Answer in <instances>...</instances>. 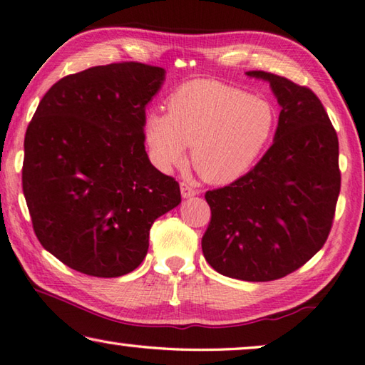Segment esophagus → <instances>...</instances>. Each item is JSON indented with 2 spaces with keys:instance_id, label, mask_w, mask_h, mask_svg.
<instances>
[{
  "instance_id": "obj_1",
  "label": "esophagus",
  "mask_w": 365,
  "mask_h": 365,
  "mask_svg": "<svg viewBox=\"0 0 365 365\" xmlns=\"http://www.w3.org/2000/svg\"><path fill=\"white\" fill-rule=\"evenodd\" d=\"M181 195H182L184 198H192V197L197 195V190H195L194 187H190L189 184L181 182Z\"/></svg>"
}]
</instances>
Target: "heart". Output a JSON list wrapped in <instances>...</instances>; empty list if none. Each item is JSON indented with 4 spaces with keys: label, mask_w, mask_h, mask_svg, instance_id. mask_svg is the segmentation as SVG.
<instances>
[{
    "label": "heart",
    "mask_w": 365,
    "mask_h": 365,
    "mask_svg": "<svg viewBox=\"0 0 365 365\" xmlns=\"http://www.w3.org/2000/svg\"><path fill=\"white\" fill-rule=\"evenodd\" d=\"M168 114L144 122L150 157L160 170L181 167L185 148L206 182L227 184L245 175L272 138L273 106L243 88L216 81H192L171 93Z\"/></svg>",
    "instance_id": "obj_1"
}]
</instances>
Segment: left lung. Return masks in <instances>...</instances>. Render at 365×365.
Returning <instances> with one entry per match:
<instances>
[{"label": "left lung", "mask_w": 365, "mask_h": 365, "mask_svg": "<svg viewBox=\"0 0 365 365\" xmlns=\"http://www.w3.org/2000/svg\"><path fill=\"white\" fill-rule=\"evenodd\" d=\"M281 113L274 141L256 167L205 194L211 221L203 256L217 273L273 281L307 264L331 232L340 194L339 138L313 91L267 71Z\"/></svg>", "instance_id": "1"}]
</instances>
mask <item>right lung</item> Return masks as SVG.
I'll use <instances>...</instances> for the list:
<instances>
[{
  "instance_id": "1",
  "label": "right lung",
  "mask_w": 365,
  "mask_h": 365,
  "mask_svg": "<svg viewBox=\"0 0 365 365\" xmlns=\"http://www.w3.org/2000/svg\"><path fill=\"white\" fill-rule=\"evenodd\" d=\"M163 79V68L138 61L65 76L26 128L22 185L33 230L76 272H133L150 225L181 203L180 184L144 149L146 105Z\"/></svg>"
}]
</instances>
